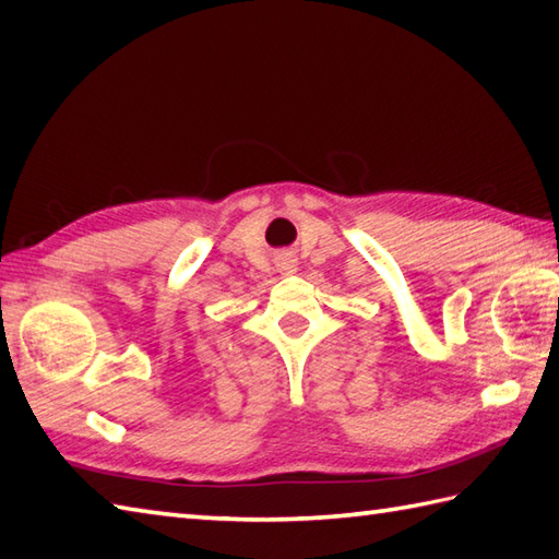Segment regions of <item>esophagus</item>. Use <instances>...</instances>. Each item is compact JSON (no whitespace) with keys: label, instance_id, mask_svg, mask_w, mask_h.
<instances>
[{"label":"esophagus","instance_id":"34e87169","mask_svg":"<svg viewBox=\"0 0 559 559\" xmlns=\"http://www.w3.org/2000/svg\"><path fill=\"white\" fill-rule=\"evenodd\" d=\"M276 269L281 273H293L295 269H298V259H295L293 252H278L276 254Z\"/></svg>","mask_w":559,"mask_h":559}]
</instances>
